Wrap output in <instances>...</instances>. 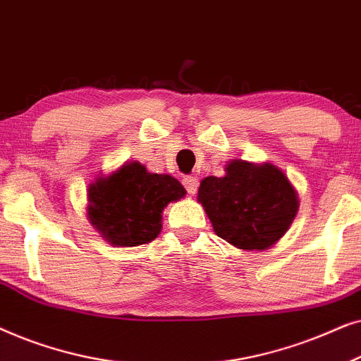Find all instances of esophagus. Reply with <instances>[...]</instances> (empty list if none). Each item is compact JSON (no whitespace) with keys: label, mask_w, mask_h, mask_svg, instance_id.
I'll return each instance as SVG.
<instances>
[{"label":"esophagus","mask_w":361,"mask_h":361,"mask_svg":"<svg viewBox=\"0 0 361 361\" xmlns=\"http://www.w3.org/2000/svg\"><path fill=\"white\" fill-rule=\"evenodd\" d=\"M182 184H184L185 190L189 192L190 195H194L197 189H199V179H197V177H194V176L184 177V179H182Z\"/></svg>","instance_id":"obj_1"}]
</instances>
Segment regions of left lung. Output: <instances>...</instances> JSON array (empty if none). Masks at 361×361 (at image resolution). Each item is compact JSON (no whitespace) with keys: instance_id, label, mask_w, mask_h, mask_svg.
I'll use <instances>...</instances> for the list:
<instances>
[{"instance_id":"left-lung-1","label":"left lung","mask_w":361,"mask_h":361,"mask_svg":"<svg viewBox=\"0 0 361 361\" xmlns=\"http://www.w3.org/2000/svg\"><path fill=\"white\" fill-rule=\"evenodd\" d=\"M225 172L224 177H205L197 194L214 231L240 250L271 248L298 215V192L271 162L235 159Z\"/></svg>"}]
</instances>
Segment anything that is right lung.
<instances>
[{
	"label": "right lung",
	"mask_w": 361,
	"mask_h": 361,
	"mask_svg": "<svg viewBox=\"0 0 361 361\" xmlns=\"http://www.w3.org/2000/svg\"><path fill=\"white\" fill-rule=\"evenodd\" d=\"M185 189L167 174H152L140 162H125L110 176L88 185L87 216L113 246L149 243L161 233L162 210L185 197Z\"/></svg>",
	"instance_id": "1"
}]
</instances>
